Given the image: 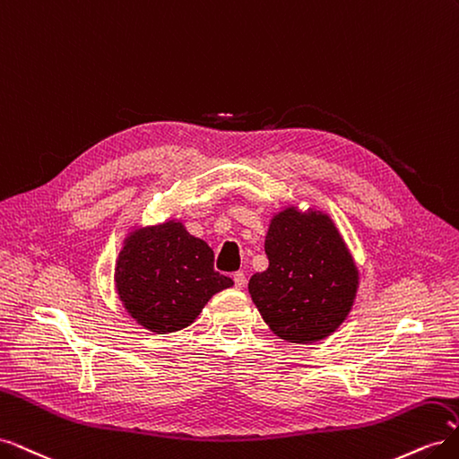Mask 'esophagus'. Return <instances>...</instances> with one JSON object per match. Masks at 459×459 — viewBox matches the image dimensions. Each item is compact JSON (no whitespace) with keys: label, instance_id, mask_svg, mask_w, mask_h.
<instances>
[{"label":"esophagus","instance_id":"1","mask_svg":"<svg viewBox=\"0 0 459 459\" xmlns=\"http://www.w3.org/2000/svg\"><path fill=\"white\" fill-rule=\"evenodd\" d=\"M233 283H235V287H238V289H243L245 283H247L245 273H243V272H235V273H233Z\"/></svg>","mask_w":459,"mask_h":459}]
</instances>
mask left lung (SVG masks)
I'll list each match as a JSON object with an SVG mask.
<instances>
[{"mask_svg": "<svg viewBox=\"0 0 459 459\" xmlns=\"http://www.w3.org/2000/svg\"><path fill=\"white\" fill-rule=\"evenodd\" d=\"M266 272L248 281L264 322L289 342L329 337L349 316L356 290V264L333 220L295 206L272 218L264 243Z\"/></svg>", "mask_w": 459, "mask_h": 459, "instance_id": "left-lung-1", "label": "left lung"}]
</instances>
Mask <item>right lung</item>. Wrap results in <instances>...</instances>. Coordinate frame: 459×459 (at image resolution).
<instances>
[{
	"mask_svg": "<svg viewBox=\"0 0 459 459\" xmlns=\"http://www.w3.org/2000/svg\"><path fill=\"white\" fill-rule=\"evenodd\" d=\"M115 281L124 308L155 333L187 327L212 295L233 285L214 270L212 248L174 220L126 238Z\"/></svg>",
	"mask_w": 459,
	"mask_h": 459,
	"instance_id": "add662e5",
	"label": "right lung"
}]
</instances>
